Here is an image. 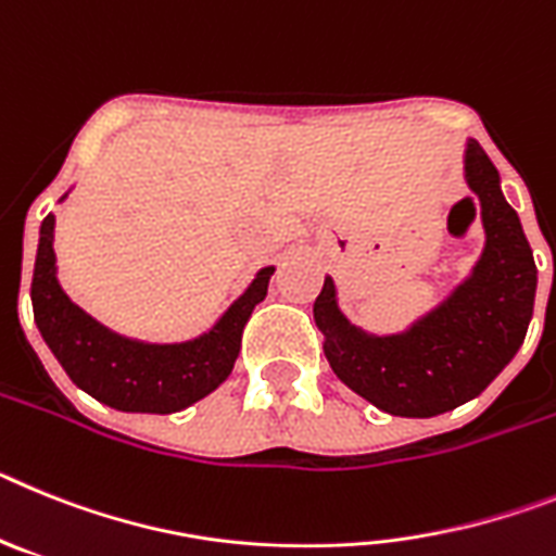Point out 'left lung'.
I'll use <instances>...</instances> for the list:
<instances>
[{
    "label": "left lung",
    "mask_w": 556,
    "mask_h": 556,
    "mask_svg": "<svg viewBox=\"0 0 556 556\" xmlns=\"http://www.w3.org/2000/svg\"><path fill=\"white\" fill-rule=\"evenodd\" d=\"M465 178L479 198L486 243L442 305L397 336L350 325L330 277L313 305L338 380L394 417H437L479 397L515 358L532 321L538 265L498 170L476 139H467Z\"/></svg>",
    "instance_id": "obj_1"
}]
</instances>
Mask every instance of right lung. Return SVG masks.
<instances>
[{"mask_svg": "<svg viewBox=\"0 0 556 556\" xmlns=\"http://www.w3.org/2000/svg\"><path fill=\"white\" fill-rule=\"evenodd\" d=\"M52 229L55 215H47L33 268V316L72 383L117 412L173 414L215 392L229 378L245 321L268 293L271 265L254 277L249 291L210 332L185 344H144L111 332L61 291Z\"/></svg>", "mask_w": 556, "mask_h": 556, "instance_id": "1", "label": "right lung"}]
</instances>
